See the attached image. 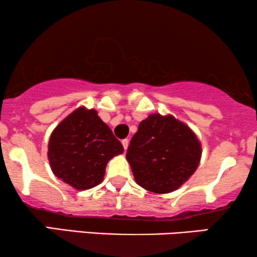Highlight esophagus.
Here are the masks:
<instances>
[{
    "mask_svg": "<svg viewBox=\"0 0 257 257\" xmlns=\"http://www.w3.org/2000/svg\"><path fill=\"white\" fill-rule=\"evenodd\" d=\"M121 144H122V146H124V150H127V147H128V139H122Z\"/></svg>",
    "mask_w": 257,
    "mask_h": 257,
    "instance_id": "obj_1",
    "label": "esophagus"
}]
</instances>
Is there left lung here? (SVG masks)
Segmentation results:
<instances>
[{
  "label": "left lung",
  "instance_id": "obj_1",
  "mask_svg": "<svg viewBox=\"0 0 257 257\" xmlns=\"http://www.w3.org/2000/svg\"><path fill=\"white\" fill-rule=\"evenodd\" d=\"M201 154V143L188 125L172 114L152 113L139 124L126 160L140 187L167 194L194 174Z\"/></svg>",
  "mask_w": 257,
  "mask_h": 257
}]
</instances>
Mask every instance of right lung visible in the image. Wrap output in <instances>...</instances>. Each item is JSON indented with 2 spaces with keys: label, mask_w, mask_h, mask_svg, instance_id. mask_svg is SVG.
<instances>
[{
  "label": "right lung",
  "mask_w": 257,
  "mask_h": 257,
  "mask_svg": "<svg viewBox=\"0 0 257 257\" xmlns=\"http://www.w3.org/2000/svg\"><path fill=\"white\" fill-rule=\"evenodd\" d=\"M124 152L121 143L94 108L80 106L59 122L48 144V160L56 177L78 191L103 181L108 161Z\"/></svg>",
  "instance_id": "obj_1"
}]
</instances>
